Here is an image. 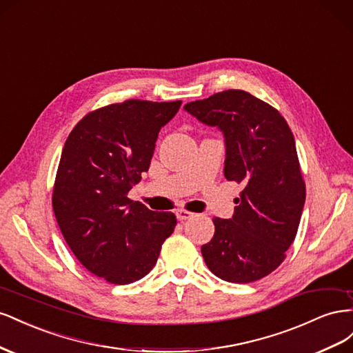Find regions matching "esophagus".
Wrapping results in <instances>:
<instances>
[{
  "instance_id": "obj_1",
  "label": "esophagus",
  "mask_w": 353,
  "mask_h": 353,
  "mask_svg": "<svg viewBox=\"0 0 353 353\" xmlns=\"http://www.w3.org/2000/svg\"><path fill=\"white\" fill-rule=\"evenodd\" d=\"M176 216H177V219L179 220H188V219H192L195 214L192 213V211H188V210H182V208H180V210H177L176 211Z\"/></svg>"
}]
</instances>
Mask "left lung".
Listing matches in <instances>:
<instances>
[{
    "label": "left lung",
    "instance_id": "1",
    "mask_svg": "<svg viewBox=\"0 0 353 353\" xmlns=\"http://www.w3.org/2000/svg\"><path fill=\"white\" fill-rule=\"evenodd\" d=\"M225 136V177L243 183L232 219L214 217V236L201 247L220 279L247 284L285 259L296 238L306 186L294 136L278 110L243 90H226L185 105Z\"/></svg>",
    "mask_w": 353,
    "mask_h": 353
}]
</instances>
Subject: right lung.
Wrapping results in <instances>:
<instances>
[{"label": "right lung", "instance_id": "obj_1", "mask_svg": "<svg viewBox=\"0 0 353 353\" xmlns=\"http://www.w3.org/2000/svg\"><path fill=\"white\" fill-rule=\"evenodd\" d=\"M182 105L132 99L88 112L68 136L53 186V211L81 265L110 284L142 279L155 266L176 216L132 201L149 170L161 127Z\"/></svg>", "mask_w": 353, "mask_h": 353}]
</instances>
